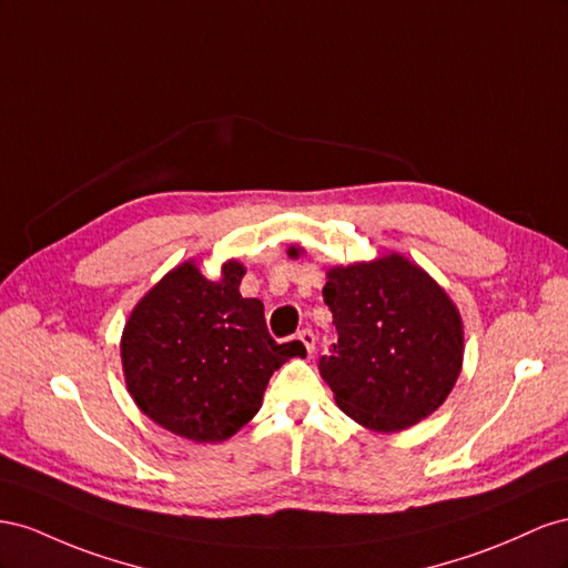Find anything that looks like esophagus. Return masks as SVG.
<instances>
[{
	"label": "esophagus",
	"instance_id": "esophagus-1",
	"mask_svg": "<svg viewBox=\"0 0 568 568\" xmlns=\"http://www.w3.org/2000/svg\"><path fill=\"white\" fill-rule=\"evenodd\" d=\"M297 339L300 343L306 347V352L310 354H314V349H316V335L310 331V328H304V331H300V335H297Z\"/></svg>",
	"mask_w": 568,
	"mask_h": 568
}]
</instances>
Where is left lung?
Wrapping results in <instances>:
<instances>
[{"label":"left lung","mask_w":568,"mask_h":568,"mask_svg":"<svg viewBox=\"0 0 568 568\" xmlns=\"http://www.w3.org/2000/svg\"><path fill=\"white\" fill-rule=\"evenodd\" d=\"M287 254L300 256V250ZM323 300L337 343L318 371L352 420L397 433L443 407L462 374L464 323L424 268L397 252L333 266Z\"/></svg>","instance_id":"1"}]
</instances>
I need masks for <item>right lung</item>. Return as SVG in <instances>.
I'll return each mask as SVG.
<instances>
[{
	"mask_svg": "<svg viewBox=\"0 0 568 568\" xmlns=\"http://www.w3.org/2000/svg\"><path fill=\"white\" fill-rule=\"evenodd\" d=\"M245 266L229 258L209 281L194 258L178 264L125 321L121 364L138 409L192 443H223L262 407L273 371L306 354L278 345L262 300L240 295Z\"/></svg>",
	"mask_w": 568,
	"mask_h": 568,
	"instance_id": "obj_1",
	"label": "right lung"
}]
</instances>
